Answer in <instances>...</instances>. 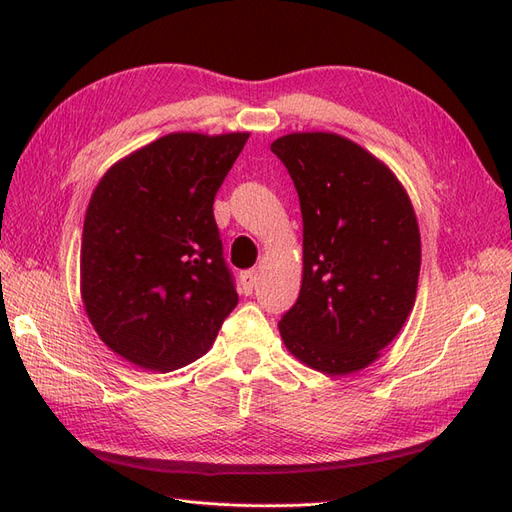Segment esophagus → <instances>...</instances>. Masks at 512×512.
I'll use <instances>...</instances> for the list:
<instances>
[{"mask_svg": "<svg viewBox=\"0 0 512 512\" xmlns=\"http://www.w3.org/2000/svg\"><path fill=\"white\" fill-rule=\"evenodd\" d=\"M256 284H258V271H245V273L241 275V290H243L245 294H252V290L256 288Z\"/></svg>", "mask_w": 512, "mask_h": 512, "instance_id": "1", "label": "esophagus"}]
</instances>
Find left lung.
I'll return each mask as SVG.
<instances>
[{
	"mask_svg": "<svg viewBox=\"0 0 512 512\" xmlns=\"http://www.w3.org/2000/svg\"><path fill=\"white\" fill-rule=\"evenodd\" d=\"M299 192L303 277L280 320L288 352L329 376L369 367L404 327L421 273V232L404 185L335 132L271 143Z\"/></svg>",
	"mask_w": 512,
	"mask_h": 512,
	"instance_id": "obj_1",
	"label": "left lung"
}]
</instances>
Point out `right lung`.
<instances>
[{
	"instance_id": "1",
	"label": "right lung",
	"mask_w": 512,
	"mask_h": 512,
	"mask_svg": "<svg viewBox=\"0 0 512 512\" xmlns=\"http://www.w3.org/2000/svg\"><path fill=\"white\" fill-rule=\"evenodd\" d=\"M250 132H170L106 170L81 243V299L102 342L138 367L200 359L239 303L213 198Z\"/></svg>"
}]
</instances>
